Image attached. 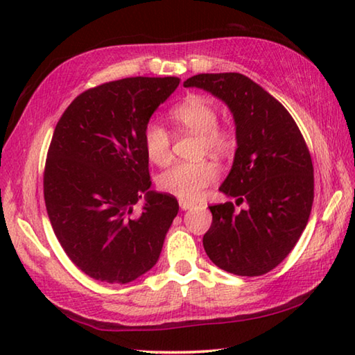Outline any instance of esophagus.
Wrapping results in <instances>:
<instances>
[{
  "mask_svg": "<svg viewBox=\"0 0 355 355\" xmlns=\"http://www.w3.org/2000/svg\"><path fill=\"white\" fill-rule=\"evenodd\" d=\"M178 203H180V208H182L183 211H186V209L194 208V203H192V202H188V200H180Z\"/></svg>",
  "mask_w": 355,
  "mask_h": 355,
  "instance_id": "obj_1",
  "label": "esophagus"
}]
</instances>
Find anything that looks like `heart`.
Masks as SVG:
<instances>
[{
  "label": "heart",
  "mask_w": 355,
  "mask_h": 355,
  "mask_svg": "<svg viewBox=\"0 0 355 355\" xmlns=\"http://www.w3.org/2000/svg\"><path fill=\"white\" fill-rule=\"evenodd\" d=\"M171 116L183 128L200 135L202 152L216 155L230 152L233 137L230 131L218 127L219 112L209 100L200 95H189L173 107ZM144 148L152 163L158 166L169 163L172 158L169 131L156 122L150 123L144 131ZM216 177V167L208 161L177 163L159 173L158 186L161 191L183 200H196L214 182Z\"/></svg>",
  "instance_id": "heart-1"
}]
</instances>
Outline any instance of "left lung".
<instances>
[{"label": "left lung", "instance_id": "left-lung-1", "mask_svg": "<svg viewBox=\"0 0 355 355\" xmlns=\"http://www.w3.org/2000/svg\"><path fill=\"white\" fill-rule=\"evenodd\" d=\"M199 87L224 101L236 128V152L219 191L245 203L209 207L203 248L216 266L245 277L271 271L302 235L313 205V164L296 122L271 94L241 73H200Z\"/></svg>", "mask_w": 355, "mask_h": 355}]
</instances>
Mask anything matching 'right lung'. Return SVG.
<instances>
[{"label": "right lung", "mask_w": 355, "mask_h": 355, "mask_svg": "<svg viewBox=\"0 0 355 355\" xmlns=\"http://www.w3.org/2000/svg\"><path fill=\"white\" fill-rule=\"evenodd\" d=\"M178 84L173 76L101 84L78 95L56 125L46 213L65 254L95 280L128 284L158 261L178 202L150 189L144 131ZM139 200L143 211L133 216Z\"/></svg>", "instance_id": "1"}]
</instances>
